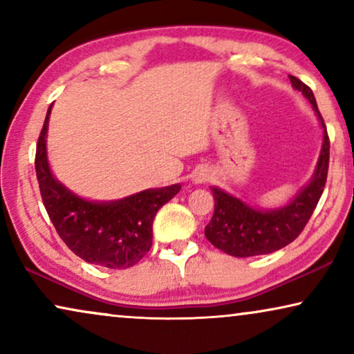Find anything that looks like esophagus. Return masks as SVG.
<instances>
[{
  "mask_svg": "<svg viewBox=\"0 0 354 354\" xmlns=\"http://www.w3.org/2000/svg\"><path fill=\"white\" fill-rule=\"evenodd\" d=\"M209 177H211V171H209V169H206V167H198L196 171L193 172L192 180L195 182V183H203V182L209 180Z\"/></svg>",
  "mask_w": 354,
  "mask_h": 354,
  "instance_id": "esophagus-1",
  "label": "esophagus"
}]
</instances>
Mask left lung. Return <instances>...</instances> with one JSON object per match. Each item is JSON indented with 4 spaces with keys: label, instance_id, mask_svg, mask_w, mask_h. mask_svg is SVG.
Here are the masks:
<instances>
[{
    "label": "left lung",
    "instance_id": "left-lung-1",
    "mask_svg": "<svg viewBox=\"0 0 354 354\" xmlns=\"http://www.w3.org/2000/svg\"><path fill=\"white\" fill-rule=\"evenodd\" d=\"M288 77L293 88L301 91L304 98L311 103L317 120L321 122V153H319L311 180L287 205L275 207V209H259V207L246 205L240 198L221 188L211 187L212 196H214V214L209 224L205 227V235L217 250L235 258L269 254L292 243L308 224L326 187L328 151H330L326 124L317 109L313 90L297 77Z\"/></svg>",
    "mask_w": 354,
    "mask_h": 354
}]
</instances>
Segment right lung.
Listing matches in <instances>:
<instances>
[{
  "label": "right lung",
  "mask_w": 354,
  "mask_h": 354,
  "mask_svg": "<svg viewBox=\"0 0 354 354\" xmlns=\"http://www.w3.org/2000/svg\"><path fill=\"white\" fill-rule=\"evenodd\" d=\"M53 104L38 137L35 171L43 205L62 241L90 264L127 269L148 253L156 212L180 192V183L148 188L114 201L85 200L53 176L46 135Z\"/></svg>",
  "instance_id": "1"
}]
</instances>
